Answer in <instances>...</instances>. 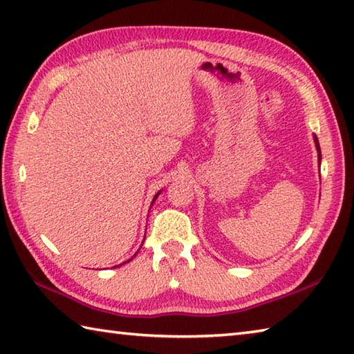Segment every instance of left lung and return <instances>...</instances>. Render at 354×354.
Returning <instances> with one entry per match:
<instances>
[{
    "label": "left lung",
    "mask_w": 354,
    "mask_h": 354,
    "mask_svg": "<svg viewBox=\"0 0 354 354\" xmlns=\"http://www.w3.org/2000/svg\"><path fill=\"white\" fill-rule=\"evenodd\" d=\"M315 142H316V149L319 151V161H321V147H319V142H317V138L315 136Z\"/></svg>",
    "instance_id": "obj_1"
}]
</instances>
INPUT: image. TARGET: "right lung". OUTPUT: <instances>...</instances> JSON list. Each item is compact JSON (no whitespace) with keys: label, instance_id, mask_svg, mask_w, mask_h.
I'll return each mask as SVG.
<instances>
[{"label":"right lung","instance_id":"add662e5","mask_svg":"<svg viewBox=\"0 0 354 354\" xmlns=\"http://www.w3.org/2000/svg\"><path fill=\"white\" fill-rule=\"evenodd\" d=\"M158 195H159V193H158ZM158 195H156V196H158ZM156 196H155V199H156ZM155 199H153V201H155ZM135 256H136V254H135ZM129 261H131V259H129ZM129 261H127V262H129ZM124 264H126V262H124Z\"/></svg>","mask_w":354,"mask_h":354}]
</instances>
